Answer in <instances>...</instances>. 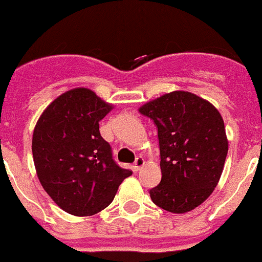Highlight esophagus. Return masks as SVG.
I'll use <instances>...</instances> for the list:
<instances>
[{
    "instance_id": "obj_1",
    "label": "esophagus",
    "mask_w": 262,
    "mask_h": 262,
    "mask_svg": "<svg viewBox=\"0 0 262 262\" xmlns=\"http://www.w3.org/2000/svg\"><path fill=\"white\" fill-rule=\"evenodd\" d=\"M143 165H144V159L143 157H136L135 163H134V169H135L136 172L140 170L143 168Z\"/></svg>"
}]
</instances>
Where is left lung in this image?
<instances>
[{
  "label": "left lung",
  "instance_id": "1",
  "mask_svg": "<svg viewBox=\"0 0 262 262\" xmlns=\"http://www.w3.org/2000/svg\"><path fill=\"white\" fill-rule=\"evenodd\" d=\"M139 113L157 127L161 181L149 190L154 203L174 214L191 211L214 191L228 152L219 111L189 92H172Z\"/></svg>",
  "mask_w": 262,
  "mask_h": 262
}]
</instances>
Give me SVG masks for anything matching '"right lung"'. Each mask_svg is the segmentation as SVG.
<instances>
[{"label":"right lung","instance_id":"obj_1","mask_svg":"<svg viewBox=\"0 0 262 262\" xmlns=\"http://www.w3.org/2000/svg\"><path fill=\"white\" fill-rule=\"evenodd\" d=\"M113 106L77 88L57 97L39 118L32 156L39 181L60 209L88 216L106 209L124 178L133 174L113 159L99 122Z\"/></svg>","mask_w":262,"mask_h":262}]
</instances>
